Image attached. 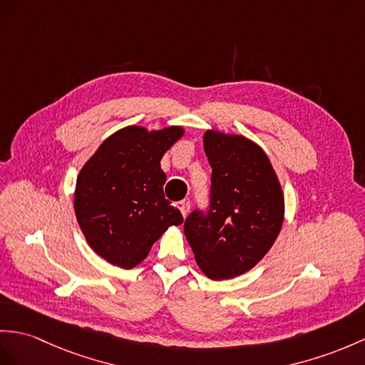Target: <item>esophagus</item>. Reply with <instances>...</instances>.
<instances>
[{"label": "esophagus", "mask_w": 365, "mask_h": 365, "mask_svg": "<svg viewBox=\"0 0 365 365\" xmlns=\"http://www.w3.org/2000/svg\"><path fill=\"white\" fill-rule=\"evenodd\" d=\"M178 206V209L181 210V213H182V217H185L187 215V212H189V209H190V202L187 201V200H182V201H180L176 204Z\"/></svg>", "instance_id": "obj_1"}]
</instances>
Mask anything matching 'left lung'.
I'll return each instance as SVG.
<instances>
[{
  "label": "left lung",
  "instance_id": "left-lung-1",
  "mask_svg": "<svg viewBox=\"0 0 365 365\" xmlns=\"http://www.w3.org/2000/svg\"><path fill=\"white\" fill-rule=\"evenodd\" d=\"M202 144L212 167V204L206 217L190 213L184 234L201 272L227 280L251 271L268 254L285 220V197L257 142L207 130Z\"/></svg>",
  "mask_w": 365,
  "mask_h": 365
}]
</instances>
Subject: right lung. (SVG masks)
<instances>
[{
	"label": "right lung",
	"mask_w": 365,
	"mask_h": 365,
	"mask_svg": "<svg viewBox=\"0 0 365 365\" xmlns=\"http://www.w3.org/2000/svg\"><path fill=\"white\" fill-rule=\"evenodd\" d=\"M184 127H123L106 138L80 168L74 212L91 250L131 269L147 259L156 240L180 226L181 212L164 197L161 159Z\"/></svg>",
	"instance_id": "obj_1"
}]
</instances>
